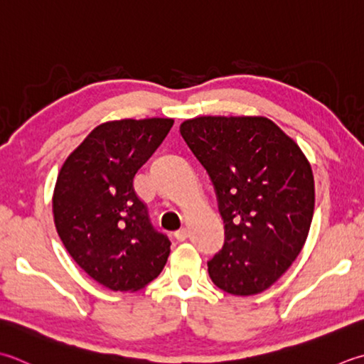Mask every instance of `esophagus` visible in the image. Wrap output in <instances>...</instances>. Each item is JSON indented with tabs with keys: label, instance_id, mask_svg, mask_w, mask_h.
Instances as JSON below:
<instances>
[{
	"label": "esophagus",
	"instance_id": "34e87169",
	"mask_svg": "<svg viewBox=\"0 0 364 364\" xmlns=\"http://www.w3.org/2000/svg\"><path fill=\"white\" fill-rule=\"evenodd\" d=\"M175 238H176L178 241H184V240H186V238H188V229H184V227H183V229L176 230V232H175Z\"/></svg>",
	"mask_w": 364,
	"mask_h": 364
}]
</instances>
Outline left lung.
Masks as SVG:
<instances>
[{"label":"left lung","instance_id":"1","mask_svg":"<svg viewBox=\"0 0 364 364\" xmlns=\"http://www.w3.org/2000/svg\"><path fill=\"white\" fill-rule=\"evenodd\" d=\"M180 132L208 172L225 243L208 274L230 295L272 287L301 252L314 215V175L294 140L265 117H198Z\"/></svg>","mask_w":364,"mask_h":364}]
</instances>
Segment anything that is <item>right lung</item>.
I'll list each match as a JSON object with an SVG mask.
<instances>
[{
  "label": "right lung",
  "instance_id": "obj_1",
  "mask_svg": "<svg viewBox=\"0 0 364 364\" xmlns=\"http://www.w3.org/2000/svg\"><path fill=\"white\" fill-rule=\"evenodd\" d=\"M172 126V118L107 121L68 156L56 178V232L77 265L110 290L145 287L167 263L170 241L149 223L132 183Z\"/></svg>",
  "mask_w": 364,
  "mask_h": 364
}]
</instances>
